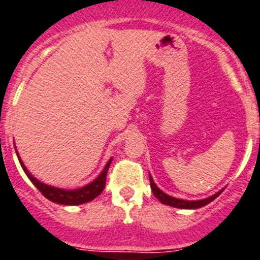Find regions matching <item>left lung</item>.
I'll list each match as a JSON object with an SVG mask.
<instances>
[{
    "label": "left lung",
    "mask_w": 260,
    "mask_h": 260,
    "mask_svg": "<svg viewBox=\"0 0 260 260\" xmlns=\"http://www.w3.org/2000/svg\"><path fill=\"white\" fill-rule=\"evenodd\" d=\"M150 188H151V190H153L154 196H155V197L158 198V200L160 201L163 205L172 206V207H177V209H200V207H203V206L209 205L210 202H212V201H214L216 197H219V194L223 191V190H220L219 193L211 196V197L206 198V200H201V201L177 200V198L171 197V196H168V194L163 193V191L160 190V189H159L155 184H154L151 176H150Z\"/></svg>",
    "instance_id": "left-lung-1"
}]
</instances>
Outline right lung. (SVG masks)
Here are the masks:
<instances>
[{"label": "right lung", "mask_w": 260, "mask_h": 260, "mask_svg": "<svg viewBox=\"0 0 260 260\" xmlns=\"http://www.w3.org/2000/svg\"><path fill=\"white\" fill-rule=\"evenodd\" d=\"M18 155V153H16ZM19 159L20 166L24 170V172L27 174V176L29 177V180L32 181L35 186L41 191L44 197L48 198L49 201L51 202H55V203H59V205H69V206H74V205H83V203L89 202V201L94 200L97 196L102 193V190L105 189V185H106V175H107V171H109L110 167V163L113 159H110L109 162H107L106 167L104 168V171L101 172V175L97 177L93 182L88 184L86 186H83L80 189H75V190H64V189H59V188H54V186H49L44 182H40L39 180L35 179L28 170L25 168V166L23 165V162L20 160V158L18 156Z\"/></svg>", "instance_id": "obj_1"}]
</instances>
